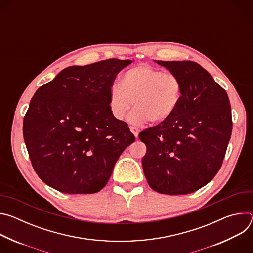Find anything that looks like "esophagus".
<instances>
[{
    "label": "esophagus",
    "instance_id": "34e87169",
    "mask_svg": "<svg viewBox=\"0 0 253 253\" xmlns=\"http://www.w3.org/2000/svg\"><path fill=\"white\" fill-rule=\"evenodd\" d=\"M130 131H131V133H132L136 138L138 137L139 132H140V130H139L137 127H134V126H130Z\"/></svg>",
    "mask_w": 253,
    "mask_h": 253
}]
</instances>
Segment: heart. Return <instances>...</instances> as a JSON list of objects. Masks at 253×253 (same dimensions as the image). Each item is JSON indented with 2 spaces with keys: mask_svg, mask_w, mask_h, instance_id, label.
I'll return each instance as SVG.
<instances>
[{
  "mask_svg": "<svg viewBox=\"0 0 253 253\" xmlns=\"http://www.w3.org/2000/svg\"><path fill=\"white\" fill-rule=\"evenodd\" d=\"M182 97V83L172 73L148 64H141L126 71L121 84H113L109 91V108L117 120H122L128 110L132 124L147 121L161 123L176 111Z\"/></svg>",
  "mask_w": 253,
  "mask_h": 253,
  "instance_id": "b5f03b06",
  "label": "heart"
}]
</instances>
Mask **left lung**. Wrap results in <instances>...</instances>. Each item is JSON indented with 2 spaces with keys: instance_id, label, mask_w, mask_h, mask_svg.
<instances>
[{
  "instance_id": "left-lung-1",
  "label": "left lung",
  "mask_w": 253,
  "mask_h": 253,
  "mask_svg": "<svg viewBox=\"0 0 253 253\" xmlns=\"http://www.w3.org/2000/svg\"><path fill=\"white\" fill-rule=\"evenodd\" d=\"M182 83L174 114L139 134L147 152L142 158L149 186L162 194L192 193L221 167L232 132L225 90L192 61H155Z\"/></svg>"
}]
</instances>
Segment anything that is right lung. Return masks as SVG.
I'll return each mask as SVG.
<instances>
[{
    "label": "right lung",
    "instance_id": "obj_1",
    "mask_svg": "<svg viewBox=\"0 0 253 253\" xmlns=\"http://www.w3.org/2000/svg\"><path fill=\"white\" fill-rule=\"evenodd\" d=\"M131 63L108 59L71 66L36 91L23 135L33 168L47 185L67 194H91L107 184L135 140L109 108L110 88Z\"/></svg>",
    "mask_w": 253,
    "mask_h": 253
}]
</instances>
